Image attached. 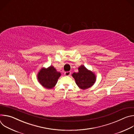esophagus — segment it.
Listing matches in <instances>:
<instances>
[{
	"mask_svg": "<svg viewBox=\"0 0 134 134\" xmlns=\"http://www.w3.org/2000/svg\"><path fill=\"white\" fill-rule=\"evenodd\" d=\"M64 74H65V76H70V75L71 72H70V71H66V72H65Z\"/></svg>",
	"mask_w": 134,
	"mask_h": 134,
	"instance_id": "obj_1",
	"label": "esophagus"
}]
</instances>
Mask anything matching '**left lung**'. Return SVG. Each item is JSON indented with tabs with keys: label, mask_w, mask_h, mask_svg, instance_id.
<instances>
[{
	"label": "left lung",
	"mask_w": 134,
	"mask_h": 134,
	"mask_svg": "<svg viewBox=\"0 0 134 134\" xmlns=\"http://www.w3.org/2000/svg\"><path fill=\"white\" fill-rule=\"evenodd\" d=\"M72 76L75 79L76 84L82 90H85L91 87L96 81L95 74L88 70L83 65L79 67V72H74Z\"/></svg>",
	"instance_id": "obj_1"
}]
</instances>
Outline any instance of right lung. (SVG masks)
Wrapping results in <instances>:
<instances>
[{
  "instance_id": "right-lung-1",
  "label": "right lung",
  "mask_w": 134,
  "mask_h": 134,
  "mask_svg": "<svg viewBox=\"0 0 134 134\" xmlns=\"http://www.w3.org/2000/svg\"><path fill=\"white\" fill-rule=\"evenodd\" d=\"M60 76V72L51 66L47 68H42L39 71L37 74V80L44 87L51 89L55 85Z\"/></svg>"
}]
</instances>
